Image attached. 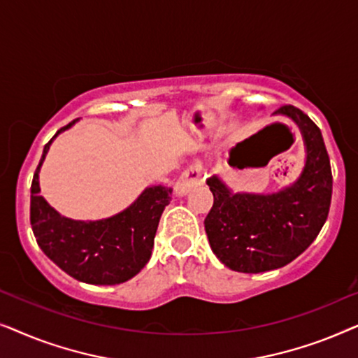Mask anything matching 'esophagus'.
Wrapping results in <instances>:
<instances>
[{
	"instance_id": "34e87169",
	"label": "esophagus",
	"mask_w": 358,
	"mask_h": 358,
	"mask_svg": "<svg viewBox=\"0 0 358 358\" xmlns=\"http://www.w3.org/2000/svg\"><path fill=\"white\" fill-rule=\"evenodd\" d=\"M202 182H203L202 164L194 163V164H190L189 168L179 176L178 182H176V185H174V190H176V194L182 197V195H187L190 190L195 189L197 185H200Z\"/></svg>"
}]
</instances>
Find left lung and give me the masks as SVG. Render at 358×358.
<instances>
[{"instance_id": "left-lung-1", "label": "left lung", "mask_w": 358, "mask_h": 358, "mask_svg": "<svg viewBox=\"0 0 358 358\" xmlns=\"http://www.w3.org/2000/svg\"><path fill=\"white\" fill-rule=\"evenodd\" d=\"M300 129L306 161L300 178L273 194L231 192L218 176L207 179L213 207L205 218L212 251L231 271L259 273L296 259L320 234L331 207L332 173L321 130L305 112H273Z\"/></svg>"}]
</instances>
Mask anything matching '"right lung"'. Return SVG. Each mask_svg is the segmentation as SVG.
Listing matches in <instances>:
<instances>
[{
	"mask_svg": "<svg viewBox=\"0 0 358 358\" xmlns=\"http://www.w3.org/2000/svg\"><path fill=\"white\" fill-rule=\"evenodd\" d=\"M76 120L62 127L53 138ZM53 138L43 146L31 185V224L37 244L63 272L80 282L117 285L130 280L150 261L159 218L171 202L173 189L146 187L124 212L104 220L81 222L62 217L38 187V171Z\"/></svg>",
	"mask_w": 358,
	"mask_h": 358,
	"instance_id": "add662e5",
	"label": "right lung"
}]
</instances>
